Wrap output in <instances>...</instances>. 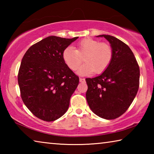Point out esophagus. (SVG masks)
Masks as SVG:
<instances>
[{"instance_id": "esophagus-1", "label": "esophagus", "mask_w": 154, "mask_h": 154, "mask_svg": "<svg viewBox=\"0 0 154 154\" xmlns=\"http://www.w3.org/2000/svg\"><path fill=\"white\" fill-rule=\"evenodd\" d=\"M79 82H84L85 79H83V78H79Z\"/></svg>"}]
</instances>
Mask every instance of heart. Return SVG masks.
Segmentation results:
<instances>
[{
  "instance_id": "heart-1",
  "label": "heart",
  "mask_w": 154,
  "mask_h": 154,
  "mask_svg": "<svg viewBox=\"0 0 154 154\" xmlns=\"http://www.w3.org/2000/svg\"><path fill=\"white\" fill-rule=\"evenodd\" d=\"M84 55L86 63L79 68L82 61L80 56ZM112 56L113 51L108 44L100 43L90 38L79 41L77 49L69 46L62 52V59L65 64L72 71H75L79 67L77 72L80 75L104 72L110 64Z\"/></svg>"
}]
</instances>
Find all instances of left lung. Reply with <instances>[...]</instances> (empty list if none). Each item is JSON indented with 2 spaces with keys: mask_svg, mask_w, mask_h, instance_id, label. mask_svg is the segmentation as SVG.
Listing matches in <instances>:
<instances>
[{
  "mask_svg": "<svg viewBox=\"0 0 154 154\" xmlns=\"http://www.w3.org/2000/svg\"><path fill=\"white\" fill-rule=\"evenodd\" d=\"M105 37L110 43L113 56L109 66L102 74L85 79L86 100L96 116L113 119L124 113L136 96L139 87L140 70L136 58L126 44L115 36Z\"/></svg>",
  "mask_w": 154,
  "mask_h": 154,
  "instance_id": "left-lung-1",
  "label": "left lung"
}]
</instances>
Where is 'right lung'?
Masks as SVG:
<instances>
[{"label": "right lung", "instance_id": "1", "mask_svg": "<svg viewBox=\"0 0 154 154\" xmlns=\"http://www.w3.org/2000/svg\"><path fill=\"white\" fill-rule=\"evenodd\" d=\"M77 38L48 36L31 46L22 60L17 77L21 97L42 120H56L69 109L79 79L65 64L62 52Z\"/></svg>", "mask_w": 154, "mask_h": 154}]
</instances>
